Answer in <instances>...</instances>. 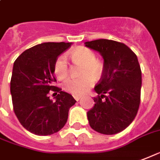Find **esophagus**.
I'll return each instance as SVG.
<instances>
[{
  "label": "esophagus",
  "mask_w": 160,
  "mask_h": 160,
  "mask_svg": "<svg viewBox=\"0 0 160 160\" xmlns=\"http://www.w3.org/2000/svg\"><path fill=\"white\" fill-rule=\"evenodd\" d=\"M82 98V96H78V95H74V99H75L76 101H78L80 99Z\"/></svg>",
  "instance_id": "34e87169"
}]
</instances>
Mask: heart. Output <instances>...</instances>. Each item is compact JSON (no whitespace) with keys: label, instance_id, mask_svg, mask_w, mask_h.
I'll list each match as a JSON object with an SVG mask.
<instances>
[{"label":"heart","instance_id":"obj_1","mask_svg":"<svg viewBox=\"0 0 160 160\" xmlns=\"http://www.w3.org/2000/svg\"><path fill=\"white\" fill-rule=\"evenodd\" d=\"M71 57L75 62L83 65L82 69V75L79 78H68L65 81L63 87L66 91L74 94L81 95L91 88L94 82V78L99 79L104 71V65L101 60L96 59V54L93 50L88 48L81 47L76 48L71 53ZM53 71L59 79L67 77L69 66L66 55L61 54L56 59L53 65Z\"/></svg>","mask_w":160,"mask_h":160}]
</instances>
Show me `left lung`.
<instances>
[{"label":"left lung","mask_w":160,"mask_h":160,"mask_svg":"<svg viewBox=\"0 0 160 160\" xmlns=\"http://www.w3.org/2000/svg\"><path fill=\"white\" fill-rule=\"evenodd\" d=\"M104 59V71L94 87L98 95L87 113L92 129L104 135L123 131L135 119L141 102L142 71L136 53L124 43L107 39L86 42Z\"/></svg>","instance_id":"obj_1"}]
</instances>
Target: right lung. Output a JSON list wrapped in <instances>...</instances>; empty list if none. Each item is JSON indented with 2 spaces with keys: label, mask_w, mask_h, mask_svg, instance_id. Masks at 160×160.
<instances>
[{
  "label": "right lung",
  "mask_w": 160,
  "mask_h": 160,
  "mask_svg": "<svg viewBox=\"0 0 160 160\" xmlns=\"http://www.w3.org/2000/svg\"><path fill=\"white\" fill-rule=\"evenodd\" d=\"M71 45L38 44L14 61L10 82L13 111L22 126L35 135L49 136L60 130L67 122L69 109L77 102L72 94L53 85L54 62ZM50 91L56 95L54 102L50 100Z\"/></svg>",
  "instance_id": "1"
}]
</instances>
